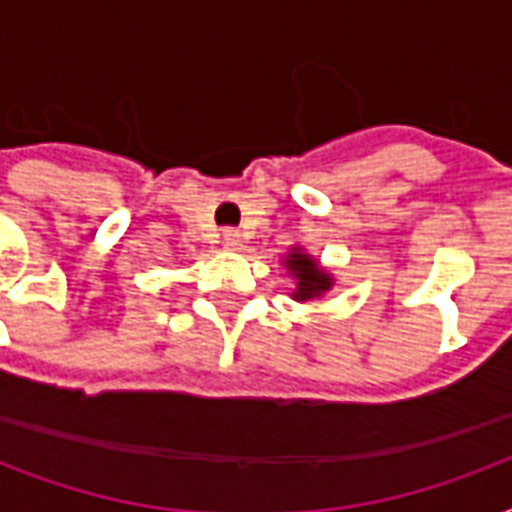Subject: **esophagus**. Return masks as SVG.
Masks as SVG:
<instances>
[{
  "mask_svg": "<svg viewBox=\"0 0 512 512\" xmlns=\"http://www.w3.org/2000/svg\"><path fill=\"white\" fill-rule=\"evenodd\" d=\"M223 241H225V247L236 249L241 244V233L236 231V228H223Z\"/></svg>",
  "mask_w": 512,
  "mask_h": 512,
  "instance_id": "1",
  "label": "esophagus"
}]
</instances>
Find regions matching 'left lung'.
<instances>
[{"mask_svg":"<svg viewBox=\"0 0 512 512\" xmlns=\"http://www.w3.org/2000/svg\"><path fill=\"white\" fill-rule=\"evenodd\" d=\"M284 263H287V268L297 279V289L295 295H292L295 300H313V297L324 295V292L332 287V279L321 271L319 265H316V260H311L308 255H300L297 249L284 260Z\"/></svg>","mask_w":512,"mask_h":512,"instance_id":"8db88e82","label":"left lung"}]
</instances>
